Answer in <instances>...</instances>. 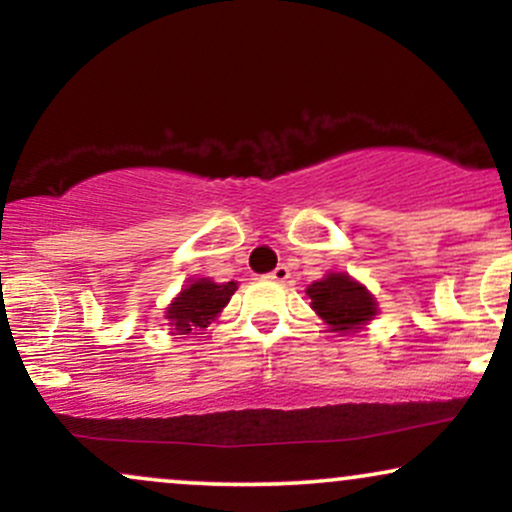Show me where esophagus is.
Returning a JSON list of instances; mask_svg holds the SVG:
<instances>
[{"instance_id":"obj_1","label":"esophagus","mask_w":512,"mask_h":512,"mask_svg":"<svg viewBox=\"0 0 512 512\" xmlns=\"http://www.w3.org/2000/svg\"><path fill=\"white\" fill-rule=\"evenodd\" d=\"M289 276H291V272H289V267H286V264H279V267H276V269H274V272H272V274H269V279H272V281H276V284H284V281H286V279H289Z\"/></svg>"}]
</instances>
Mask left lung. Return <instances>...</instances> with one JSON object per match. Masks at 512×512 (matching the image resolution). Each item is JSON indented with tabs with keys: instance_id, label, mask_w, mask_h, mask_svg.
I'll return each instance as SVG.
<instances>
[{
	"instance_id": "obj_1",
	"label": "left lung",
	"mask_w": 512,
	"mask_h": 512,
	"mask_svg": "<svg viewBox=\"0 0 512 512\" xmlns=\"http://www.w3.org/2000/svg\"><path fill=\"white\" fill-rule=\"evenodd\" d=\"M305 293L315 315L339 337L366 330V325L378 315V301L373 293L349 272H327L322 279L313 281Z\"/></svg>"
}]
</instances>
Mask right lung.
Wrapping results in <instances>:
<instances>
[{
  "mask_svg": "<svg viewBox=\"0 0 512 512\" xmlns=\"http://www.w3.org/2000/svg\"><path fill=\"white\" fill-rule=\"evenodd\" d=\"M238 291V281H226L216 284L209 276L190 279L178 296L168 303L166 320L173 337L182 334H195L207 330L211 322L231 301L233 293Z\"/></svg>",
  "mask_w": 512,
  "mask_h": 512,
  "instance_id": "1",
  "label": "right lung"
}]
</instances>
